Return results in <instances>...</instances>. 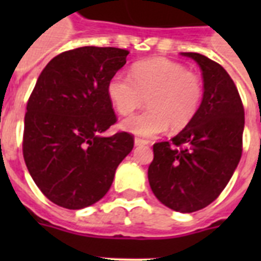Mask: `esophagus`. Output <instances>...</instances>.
I'll list each match as a JSON object with an SVG mask.
<instances>
[{"label": "esophagus", "mask_w": 261, "mask_h": 261, "mask_svg": "<svg viewBox=\"0 0 261 261\" xmlns=\"http://www.w3.org/2000/svg\"><path fill=\"white\" fill-rule=\"evenodd\" d=\"M147 143H149V141H146V139H142V138L134 139L135 146H145V145H147Z\"/></svg>", "instance_id": "1"}]
</instances>
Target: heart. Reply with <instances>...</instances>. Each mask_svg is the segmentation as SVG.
<instances>
[{
  "label": "heart",
  "instance_id": "obj_1",
  "mask_svg": "<svg viewBox=\"0 0 261 261\" xmlns=\"http://www.w3.org/2000/svg\"><path fill=\"white\" fill-rule=\"evenodd\" d=\"M107 94L120 115L142 106L149 110L128 116L123 130L139 137H155L167 130H181L195 118L203 98V84L186 66L168 59H150L133 67V79L116 73L107 84Z\"/></svg>",
  "mask_w": 261,
  "mask_h": 261
}]
</instances>
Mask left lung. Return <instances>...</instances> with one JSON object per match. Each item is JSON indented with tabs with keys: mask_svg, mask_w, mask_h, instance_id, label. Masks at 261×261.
<instances>
[{
	"mask_svg": "<svg viewBox=\"0 0 261 261\" xmlns=\"http://www.w3.org/2000/svg\"><path fill=\"white\" fill-rule=\"evenodd\" d=\"M198 63L203 98L195 118L168 142L154 143L147 177L155 198L178 213L214 202L243 153L244 107L239 90L219 63L198 53H181Z\"/></svg>",
	"mask_w": 261,
	"mask_h": 261,
	"instance_id": "obj_1",
	"label": "left lung"
}]
</instances>
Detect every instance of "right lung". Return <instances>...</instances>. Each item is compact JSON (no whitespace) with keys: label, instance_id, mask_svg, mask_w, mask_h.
I'll use <instances>...</instances> for the list:
<instances>
[{"label":"right lung","instance_id":"right-lung-1","mask_svg":"<svg viewBox=\"0 0 261 261\" xmlns=\"http://www.w3.org/2000/svg\"><path fill=\"white\" fill-rule=\"evenodd\" d=\"M127 55L80 47L57 55L39 75L27 104L22 154L35 184L58 206L80 210L98 202L133 150V135H102L116 122L107 84Z\"/></svg>","mask_w":261,"mask_h":261}]
</instances>
